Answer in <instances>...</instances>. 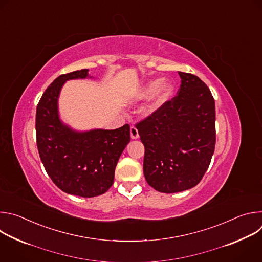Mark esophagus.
Returning <instances> with one entry per match:
<instances>
[{
  "instance_id": "obj_1",
  "label": "esophagus",
  "mask_w": 262,
  "mask_h": 262,
  "mask_svg": "<svg viewBox=\"0 0 262 262\" xmlns=\"http://www.w3.org/2000/svg\"><path fill=\"white\" fill-rule=\"evenodd\" d=\"M130 138L133 140H136L139 138V133H138V129L135 127V126H132L130 127Z\"/></svg>"
}]
</instances>
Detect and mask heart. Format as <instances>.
<instances>
[{
    "label": "heart",
    "instance_id": "heart-1",
    "mask_svg": "<svg viewBox=\"0 0 262 262\" xmlns=\"http://www.w3.org/2000/svg\"><path fill=\"white\" fill-rule=\"evenodd\" d=\"M174 92V85L169 80L154 79L142 86L135 97L137 99H147L152 96V108H159L167 102Z\"/></svg>",
    "mask_w": 262,
    "mask_h": 262
}]
</instances>
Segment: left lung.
I'll list each match as a JSON object with an SVG mask.
<instances>
[{
	"mask_svg": "<svg viewBox=\"0 0 262 262\" xmlns=\"http://www.w3.org/2000/svg\"><path fill=\"white\" fill-rule=\"evenodd\" d=\"M178 74L177 95L136 125L145 147V179L167 194L200 182L215 145V105L209 88L192 73Z\"/></svg>",
	"mask_w": 262,
	"mask_h": 262,
	"instance_id": "obj_1",
	"label": "left lung"
}]
</instances>
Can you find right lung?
Segmentation results:
<instances>
[{"mask_svg":"<svg viewBox=\"0 0 262 262\" xmlns=\"http://www.w3.org/2000/svg\"><path fill=\"white\" fill-rule=\"evenodd\" d=\"M89 69L58 77L36 110V137L47 173L63 192L84 198L104 194L114 182L115 168L130 141L129 125L116 129L76 130L59 114V96L69 80L92 79Z\"/></svg>","mask_w":262,"mask_h":262,"instance_id":"1","label":"right lung"}]
</instances>
